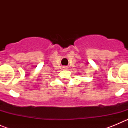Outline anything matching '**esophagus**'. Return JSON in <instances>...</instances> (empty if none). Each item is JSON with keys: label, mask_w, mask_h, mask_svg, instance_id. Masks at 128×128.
I'll return each mask as SVG.
<instances>
[{"label": "esophagus", "mask_w": 128, "mask_h": 128, "mask_svg": "<svg viewBox=\"0 0 128 128\" xmlns=\"http://www.w3.org/2000/svg\"><path fill=\"white\" fill-rule=\"evenodd\" d=\"M63 70H67L68 69V66H63Z\"/></svg>", "instance_id": "obj_1"}]
</instances>
